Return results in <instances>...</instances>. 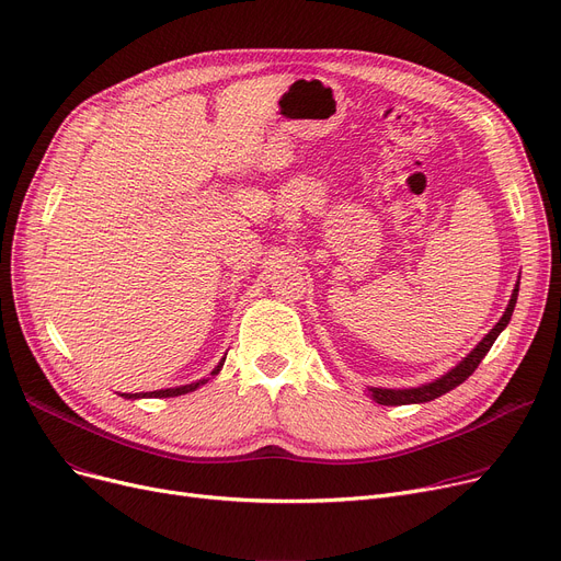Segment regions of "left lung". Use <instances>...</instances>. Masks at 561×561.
<instances>
[{
	"label": "left lung",
	"mask_w": 561,
	"mask_h": 561,
	"mask_svg": "<svg viewBox=\"0 0 561 561\" xmlns=\"http://www.w3.org/2000/svg\"><path fill=\"white\" fill-rule=\"evenodd\" d=\"M516 298H518V284H516V288L512 293V300H510L503 318L495 322V328L478 343V347L470 352V355L459 366H455L450 373H446L444 377H438V379L430 381V385H423L419 389H370L373 400H377L379 404H391V407H396V404H414V402H430L434 398H440L444 393L453 391L455 387H459L463 379H468L470 375L476 373V368L480 366V362L486 357V352L495 343L497 334L510 325L514 307H516Z\"/></svg>",
	"instance_id": "left-lung-1"
}]
</instances>
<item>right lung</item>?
<instances>
[{"instance_id": "1", "label": "right lung", "mask_w": 561, "mask_h": 561, "mask_svg": "<svg viewBox=\"0 0 561 561\" xmlns=\"http://www.w3.org/2000/svg\"><path fill=\"white\" fill-rule=\"evenodd\" d=\"M225 359L214 368L211 375H218L220 368H222ZM206 379H199V381H193V385H186V387H176V389H161V391H152V393H123L125 398H174V396H184V393H191L195 391L197 387H202Z\"/></svg>"}]
</instances>
